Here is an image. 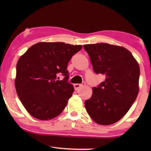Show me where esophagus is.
<instances>
[{
	"instance_id": "esophagus-1",
	"label": "esophagus",
	"mask_w": 151,
	"mask_h": 151,
	"mask_svg": "<svg viewBox=\"0 0 151 151\" xmlns=\"http://www.w3.org/2000/svg\"><path fill=\"white\" fill-rule=\"evenodd\" d=\"M85 85V82H82V84H74V88H75V90H78V88H80L81 86H84Z\"/></svg>"
}]
</instances>
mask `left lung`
<instances>
[{"instance_id": "obj_1", "label": "left lung", "mask_w": 151, "mask_h": 151, "mask_svg": "<svg viewBox=\"0 0 151 151\" xmlns=\"http://www.w3.org/2000/svg\"><path fill=\"white\" fill-rule=\"evenodd\" d=\"M93 69L105 80L93 88L91 98L85 101L86 110L96 123L109 125L122 118L139 92V66L124 47L107 44L85 45Z\"/></svg>"}]
</instances>
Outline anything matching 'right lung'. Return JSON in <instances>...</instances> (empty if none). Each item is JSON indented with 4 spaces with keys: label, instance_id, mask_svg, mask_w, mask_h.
Returning <instances> with one entry per match:
<instances>
[{
    "label": "right lung",
    "instance_id": "add662e5",
    "mask_svg": "<svg viewBox=\"0 0 151 151\" xmlns=\"http://www.w3.org/2000/svg\"><path fill=\"white\" fill-rule=\"evenodd\" d=\"M82 47L60 42H38L18 60L16 90L33 117L48 120L63 112L74 91L68 81V63ZM58 74L64 76L63 81L57 80Z\"/></svg>",
    "mask_w": 151,
    "mask_h": 151
}]
</instances>
